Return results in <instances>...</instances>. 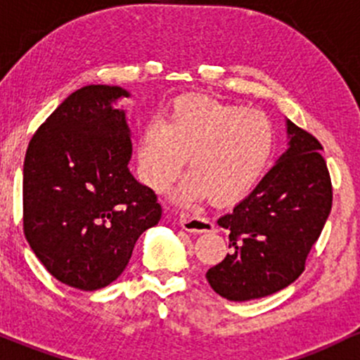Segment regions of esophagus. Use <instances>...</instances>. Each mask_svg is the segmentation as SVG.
I'll return each mask as SVG.
<instances>
[{"mask_svg":"<svg viewBox=\"0 0 360 360\" xmlns=\"http://www.w3.org/2000/svg\"><path fill=\"white\" fill-rule=\"evenodd\" d=\"M180 226L188 233H211L214 231V223L207 217L202 216H187L181 214L180 216Z\"/></svg>","mask_w":360,"mask_h":360,"instance_id":"1","label":"esophagus"}]
</instances>
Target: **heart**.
<instances>
[{
	"label": "heart",
	"instance_id": "heart-1",
	"mask_svg": "<svg viewBox=\"0 0 360 360\" xmlns=\"http://www.w3.org/2000/svg\"><path fill=\"white\" fill-rule=\"evenodd\" d=\"M274 146V127L260 110L205 98L181 96L163 122L144 126L137 144L139 175L153 191H163L188 158L191 176L176 188L181 204L205 199L228 204L260 180Z\"/></svg>",
	"mask_w": 360,
	"mask_h": 360
}]
</instances>
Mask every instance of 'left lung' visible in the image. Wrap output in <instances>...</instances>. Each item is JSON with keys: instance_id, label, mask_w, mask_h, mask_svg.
I'll return each instance as SVG.
<instances>
[{"instance_id": "8db88e82", "label": "left lung", "mask_w": 360, "mask_h": 360, "mask_svg": "<svg viewBox=\"0 0 360 360\" xmlns=\"http://www.w3.org/2000/svg\"><path fill=\"white\" fill-rule=\"evenodd\" d=\"M288 148L260 184L217 219L229 248L205 277L219 296L252 301L292 284L332 209V181L316 137L285 119Z\"/></svg>"}]
</instances>
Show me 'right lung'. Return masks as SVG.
Returning <instances> with one entry per match:
<instances>
[{
  "mask_svg": "<svg viewBox=\"0 0 360 360\" xmlns=\"http://www.w3.org/2000/svg\"><path fill=\"white\" fill-rule=\"evenodd\" d=\"M131 93L88 84L39 127L23 163V231L35 257L63 284L96 290L114 282L137 238L158 224L155 192L129 169Z\"/></svg>",
  "mask_w": 360,
  "mask_h": 360,
  "instance_id": "1",
  "label": "right lung"
}]
</instances>
